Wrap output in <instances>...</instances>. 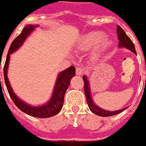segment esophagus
<instances>
[{
	"label": "esophagus",
	"instance_id": "1",
	"mask_svg": "<svg viewBox=\"0 0 146 146\" xmlns=\"http://www.w3.org/2000/svg\"><path fill=\"white\" fill-rule=\"evenodd\" d=\"M83 72H84V71H83V69L82 68V67H77L76 68V75H82L83 74Z\"/></svg>",
	"mask_w": 146,
	"mask_h": 146
}]
</instances>
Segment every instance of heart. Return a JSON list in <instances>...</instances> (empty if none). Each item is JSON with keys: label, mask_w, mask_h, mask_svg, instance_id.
<instances>
[{"label": "heart", "mask_w": 146, "mask_h": 146, "mask_svg": "<svg viewBox=\"0 0 146 146\" xmlns=\"http://www.w3.org/2000/svg\"><path fill=\"white\" fill-rule=\"evenodd\" d=\"M106 34L101 31H92L83 35L77 43L75 48L79 52H86L94 49L91 57L94 60H99L112 47L113 42L105 39Z\"/></svg>", "instance_id": "1"}]
</instances>
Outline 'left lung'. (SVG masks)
Returning a JSON list of instances; mask_svg holds the SVG:
<instances>
[{"mask_svg":"<svg viewBox=\"0 0 146 146\" xmlns=\"http://www.w3.org/2000/svg\"><path fill=\"white\" fill-rule=\"evenodd\" d=\"M117 38L119 40L118 47L122 48H127L129 51L133 52L135 55H137L134 44L132 42V40L129 38L128 36L125 34L124 30L121 29L119 25L117 26ZM83 81H84V93H85V96H86V102H87V104H88V106H89V109H90V110L92 113H95V114H97L98 116H101V117H109V116L116 115L117 113L122 112L125 109H127V107H125L123 109L118 110L110 111V110H104L101 108V107H99L93 101V98H92V96H91L92 94H91V90H90V81H89V79L87 78V76L83 75Z\"/></svg>","mask_w":146,"mask_h":146,"instance_id":"8db88e82","label":"left lung"}]
</instances>
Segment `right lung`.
<instances>
[{
  "mask_svg": "<svg viewBox=\"0 0 146 146\" xmlns=\"http://www.w3.org/2000/svg\"><path fill=\"white\" fill-rule=\"evenodd\" d=\"M38 25H28L25 26L22 30L21 33L18 36L11 44L9 50L8 52L6 58L5 64L4 67V76L5 82L8 92L12 100L13 101L15 105L17 106L21 111L29 114L30 116L40 118H46L55 116L60 112L63 105L64 95L67 91L68 86L70 85L71 79L75 75V68L74 66L68 67L64 71H60L57 76L56 84L53 88L52 97L48 102L40 106H32L28 104L25 101L21 100L17 94L14 93L13 90L11 86L9 80L8 78V70L10 61V55L17 52L19 48L23 45L26 39L34 32Z\"/></svg>",
  "mask_w": 146,
  "mask_h": 146,
  "instance_id": "obj_1",
  "label": "right lung"
}]
</instances>
